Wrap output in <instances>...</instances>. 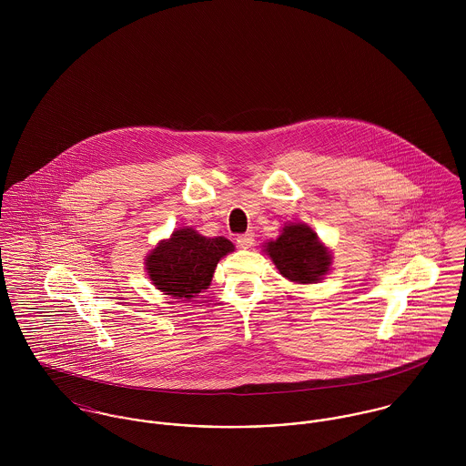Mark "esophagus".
<instances>
[{
  "instance_id": "34e87169",
  "label": "esophagus",
  "mask_w": 466,
  "mask_h": 466,
  "mask_svg": "<svg viewBox=\"0 0 466 466\" xmlns=\"http://www.w3.org/2000/svg\"><path fill=\"white\" fill-rule=\"evenodd\" d=\"M253 242H255V233H251V231H248V233H244V235H238V237H237V244H238V248H242V249H249V248L253 246Z\"/></svg>"
}]
</instances>
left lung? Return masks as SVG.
Wrapping results in <instances>:
<instances>
[{"instance_id":"left-lung-1","label":"left lung","mask_w":466,"mask_h":466,"mask_svg":"<svg viewBox=\"0 0 466 466\" xmlns=\"http://www.w3.org/2000/svg\"><path fill=\"white\" fill-rule=\"evenodd\" d=\"M264 253L283 278L301 285L321 281L333 262L332 251L303 222L283 224L278 238L264 244Z\"/></svg>"}]
</instances>
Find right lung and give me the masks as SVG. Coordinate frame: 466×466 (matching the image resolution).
<instances>
[{
  "instance_id": "add662e5",
  "label": "right lung",
  "mask_w": 466,
  "mask_h": 466,
  "mask_svg": "<svg viewBox=\"0 0 466 466\" xmlns=\"http://www.w3.org/2000/svg\"><path fill=\"white\" fill-rule=\"evenodd\" d=\"M233 251L235 246L228 238L204 237L183 226L145 257V270L159 292L190 301L211 285L217 264Z\"/></svg>"
}]
</instances>
